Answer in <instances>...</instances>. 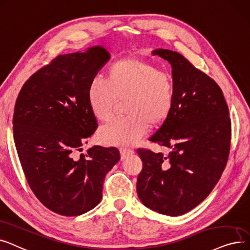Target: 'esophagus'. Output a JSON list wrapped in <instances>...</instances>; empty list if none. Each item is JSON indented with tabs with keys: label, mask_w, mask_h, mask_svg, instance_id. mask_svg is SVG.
<instances>
[{
	"label": "esophagus",
	"mask_w": 250,
	"mask_h": 250,
	"mask_svg": "<svg viewBox=\"0 0 250 250\" xmlns=\"http://www.w3.org/2000/svg\"><path fill=\"white\" fill-rule=\"evenodd\" d=\"M133 152H134V150L131 149V148H126V147H121L120 148V153H121L122 159L125 158L126 156H129V154H132Z\"/></svg>",
	"instance_id": "esophagus-1"
}]
</instances>
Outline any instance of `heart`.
<instances>
[{
    "mask_svg": "<svg viewBox=\"0 0 250 250\" xmlns=\"http://www.w3.org/2000/svg\"><path fill=\"white\" fill-rule=\"evenodd\" d=\"M124 99L127 115L100 129L99 139L104 146L134 145L147 131L149 123L151 126L163 123L174 104V79L149 61L121 59L108 68L105 77L91 80L87 101L92 115L106 122L117 102Z\"/></svg>",
    "mask_w": 250,
    "mask_h": 250,
    "instance_id": "heart-1",
    "label": "heart"
}]
</instances>
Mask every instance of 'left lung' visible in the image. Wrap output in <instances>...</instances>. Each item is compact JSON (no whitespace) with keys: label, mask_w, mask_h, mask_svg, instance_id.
I'll use <instances>...</instances> for the list:
<instances>
[{"label":"left lung","mask_w":250,"mask_h":250,"mask_svg":"<svg viewBox=\"0 0 250 250\" xmlns=\"http://www.w3.org/2000/svg\"><path fill=\"white\" fill-rule=\"evenodd\" d=\"M152 55L171 64L175 100L149 140L170 152L137 149L144 167L136 190L146 207L176 217L197 207L220 180L230 152L231 120L215 80L179 53L158 49Z\"/></svg>","instance_id":"obj_1"}]
</instances>
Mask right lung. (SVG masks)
<instances>
[{
    "label": "right lung",
    "instance_id": "1",
    "mask_svg": "<svg viewBox=\"0 0 250 250\" xmlns=\"http://www.w3.org/2000/svg\"><path fill=\"white\" fill-rule=\"evenodd\" d=\"M101 45L60 55L22 86L13 116L15 146L34 195L59 215H82L102 199L105 174L120 160L116 147L78 154L98 128L87 90L110 60Z\"/></svg>",
    "mask_w": 250,
    "mask_h": 250
}]
</instances>
